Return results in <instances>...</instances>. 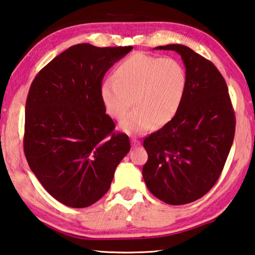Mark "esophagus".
I'll return each instance as SVG.
<instances>
[{
	"label": "esophagus",
	"mask_w": 255,
	"mask_h": 255,
	"mask_svg": "<svg viewBox=\"0 0 255 255\" xmlns=\"http://www.w3.org/2000/svg\"><path fill=\"white\" fill-rule=\"evenodd\" d=\"M131 143H132V146L133 147H137V146H139L140 145V141L138 140V139H136V138H131Z\"/></svg>",
	"instance_id": "1"
}]
</instances>
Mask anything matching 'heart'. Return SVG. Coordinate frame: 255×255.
<instances>
[{
  "label": "heart",
  "mask_w": 255,
  "mask_h": 255,
  "mask_svg": "<svg viewBox=\"0 0 255 255\" xmlns=\"http://www.w3.org/2000/svg\"><path fill=\"white\" fill-rule=\"evenodd\" d=\"M187 88L184 67L174 59L133 53L115 68L113 78L100 87L108 115L122 119L132 105L135 109L120 123L124 131L140 135L172 122L183 104Z\"/></svg>",
  "instance_id": "1"
}]
</instances>
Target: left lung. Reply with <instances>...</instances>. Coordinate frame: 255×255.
I'll use <instances>...</instances> for the list:
<instances>
[{
  "mask_svg": "<svg viewBox=\"0 0 255 255\" xmlns=\"http://www.w3.org/2000/svg\"><path fill=\"white\" fill-rule=\"evenodd\" d=\"M155 49L182 57L187 88L172 122L143 140L148 160L142 177L158 200L188 204L219 179L233 143L235 116L224 78L211 61L183 44Z\"/></svg>",
  "mask_w": 255,
  "mask_h": 255,
  "instance_id": "1",
  "label": "left lung"
}]
</instances>
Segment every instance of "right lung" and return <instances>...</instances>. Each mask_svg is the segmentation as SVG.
<instances>
[{
    "instance_id": "add662e5",
    "label": "right lung",
    "mask_w": 255,
    "mask_h": 255,
    "mask_svg": "<svg viewBox=\"0 0 255 255\" xmlns=\"http://www.w3.org/2000/svg\"><path fill=\"white\" fill-rule=\"evenodd\" d=\"M132 47L72 45L41 70L25 104L24 154L51 196L69 207L99 201L130 150L100 97L105 73Z\"/></svg>"
}]
</instances>
